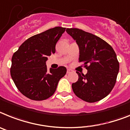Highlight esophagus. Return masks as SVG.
<instances>
[{"label":"esophagus","mask_w":130,"mask_h":130,"mask_svg":"<svg viewBox=\"0 0 130 130\" xmlns=\"http://www.w3.org/2000/svg\"><path fill=\"white\" fill-rule=\"evenodd\" d=\"M73 72V70H71V69H68L67 70V74H69L71 73H72Z\"/></svg>","instance_id":"obj_1"}]
</instances>
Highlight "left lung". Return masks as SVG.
<instances>
[{
    "instance_id": "obj_1",
    "label": "left lung",
    "mask_w": 130,
    "mask_h": 130,
    "mask_svg": "<svg viewBox=\"0 0 130 130\" xmlns=\"http://www.w3.org/2000/svg\"><path fill=\"white\" fill-rule=\"evenodd\" d=\"M66 31L79 47L78 62L83 63L86 75L78 72V79L72 84L75 95L87 102H95L110 94L115 85L119 62L110 45L95 35L78 28Z\"/></svg>"
}]
</instances>
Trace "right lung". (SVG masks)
<instances>
[{"instance_id": "right-lung-1", "label": "right lung", "mask_w": 130, "mask_h": 130, "mask_svg": "<svg viewBox=\"0 0 130 130\" xmlns=\"http://www.w3.org/2000/svg\"><path fill=\"white\" fill-rule=\"evenodd\" d=\"M65 31V28L55 27L33 36L13 54L10 75L17 89L28 99L40 101L52 96L67 73L63 66L49 71L45 64L55 53V45Z\"/></svg>"}]
</instances>
